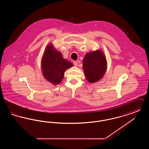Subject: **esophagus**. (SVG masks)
I'll use <instances>...</instances> for the list:
<instances>
[{
  "label": "esophagus",
  "mask_w": 149,
  "mask_h": 149,
  "mask_svg": "<svg viewBox=\"0 0 149 149\" xmlns=\"http://www.w3.org/2000/svg\"><path fill=\"white\" fill-rule=\"evenodd\" d=\"M74 66H78V62L77 61H74Z\"/></svg>",
  "instance_id": "esophagus-1"
}]
</instances>
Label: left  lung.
Masks as SVG:
<instances>
[{"label":"left lung","mask_w":149,"mask_h":149,"mask_svg":"<svg viewBox=\"0 0 149 149\" xmlns=\"http://www.w3.org/2000/svg\"><path fill=\"white\" fill-rule=\"evenodd\" d=\"M83 61L85 77L89 82L95 83L103 77L107 70V61L101 50L87 52Z\"/></svg>","instance_id":"obj_1"}]
</instances>
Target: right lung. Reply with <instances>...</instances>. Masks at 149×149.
Listing matches in <instances>:
<instances>
[{"label":"right lung","mask_w":149,"mask_h":149,"mask_svg":"<svg viewBox=\"0 0 149 149\" xmlns=\"http://www.w3.org/2000/svg\"><path fill=\"white\" fill-rule=\"evenodd\" d=\"M72 66L71 62L64 59L62 54L49 45L42 58L41 68L44 77L54 84H59L64 78V72Z\"/></svg>","instance_id":"right-lung-1"}]
</instances>
